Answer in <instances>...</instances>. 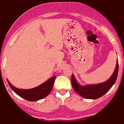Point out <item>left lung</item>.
Masks as SVG:
<instances>
[{"label": "left lung", "mask_w": 124, "mask_h": 124, "mask_svg": "<svg viewBox=\"0 0 124 124\" xmlns=\"http://www.w3.org/2000/svg\"><path fill=\"white\" fill-rule=\"evenodd\" d=\"M118 73V62L117 60L115 70L113 74L108 79V80L105 82L100 83L98 84L87 85L83 86L78 83L74 75L72 74V86L74 90L78 94L82 96L83 98H87V99H96L103 96L111 88V87L113 85L116 80Z\"/></svg>", "instance_id": "obj_1"}]
</instances>
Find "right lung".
Instances as JSON below:
<instances>
[{"mask_svg": "<svg viewBox=\"0 0 124 124\" xmlns=\"http://www.w3.org/2000/svg\"><path fill=\"white\" fill-rule=\"evenodd\" d=\"M55 78H56V76L53 77L49 78V80L42 84L41 85L30 89H20L16 88L9 82L8 80H7L11 89L16 94H18V96L28 101L33 102V101L41 100L49 94L53 88Z\"/></svg>", "mask_w": 124, "mask_h": 124, "instance_id": "add662e5", "label": "right lung"}]
</instances>
